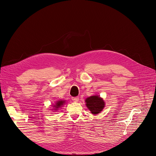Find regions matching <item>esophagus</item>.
<instances>
[{
    "mask_svg": "<svg viewBox=\"0 0 156 156\" xmlns=\"http://www.w3.org/2000/svg\"><path fill=\"white\" fill-rule=\"evenodd\" d=\"M72 101L73 102H78L79 101V97H72Z\"/></svg>",
    "mask_w": 156,
    "mask_h": 156,
    "instance_id": "1",
    "label": "esophagus"
}]
</instances>
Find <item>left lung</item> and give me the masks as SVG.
<instances>
[{
	"label": "left lung",
	"instance_id": "obj_1",
	"mask_svg": "<svg viewBox=\"0 0 156 156\" xmlns=\"http://www.w3.org/2000/svg\"><path fill=\"white\" fill-rule=\"evenodd\" d=\"M88 109L94 114L100 113L105 106V103L102 98L99 96H91L85 100Z\"/></svg>",
	"mask_w": 156,
	"mask_h": 156
}]
</instances>
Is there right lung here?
Segmentation results:
<instances>
[{
  "instance_id": "add662e5",
  "label": "right lung",
  "mask_w": 156,
  "mask_h": 156,
  "mask_svg": "<svg viewBox=\"0 0 156 156\" xmlns=\"http://www.w3.org/2000/svg\"><path fill=\"white\" fill-rule=\"evenodd\" d=\"M64 103V101H59L57 102L56 103V105H55V109H57V108H59L61 107V106L63 105Z\"/></svg>"
}]
</instances>
